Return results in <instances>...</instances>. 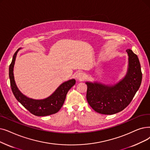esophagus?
<instances>
[{"label": "esophagus", "instance_id": "esophagus-1", "mask_svg": "<svg viewBox=\"0 0 150 150\" xmlns=\"http://www.w3.org/2000/svg\"><path fill=\"white\" fill-rule=\"evenodd\" d=\"M76 78L77 80H83L84 79V78H85V75H84L82 72H79L76 75Z\"/></svg>", "mask_w": 150, "mask_h": 150}]
</instances>
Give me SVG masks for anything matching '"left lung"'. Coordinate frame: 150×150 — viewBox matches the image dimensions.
<instances>
[{
	"instance_id": "1",
	"label": "left lung",
	"mask_w": 150,
	"mask_h": 150,
	"mask_svg": "<svg viewBox=\"0 0 150 150\" xmlns=\"http://www.w3.org/2000/svg\"><path fill=\"white\" fill-rule=\"evenodd\" d=\"M126 51L129 56L127 71L119 83L108 86L86 82L87 101L97 113L113 115L122 111L131 103L140 86L142 73L139 58L131 50Z\"/></svg>"
}]
</instances>
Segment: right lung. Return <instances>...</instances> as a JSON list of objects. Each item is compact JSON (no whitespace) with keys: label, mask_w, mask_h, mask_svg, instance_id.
<instances>
[{"label":"right lung","mask_w":150,"mask_h":150,"mask_svg":"<svg viewBox=\"0 0 150 150\" xmlns=\"http://www.w3.org/2000/svg\"><path fill=\"white\" fill-rule=\"evenodd\" d=\"M15 52L9 67V77L11 91L16 100L29 112L35 116H44L57 113L61 108L69 89L75 84V80L71 79L63 83L54 92L47 98L42 100L32 99L23 94L17 88L14 79L13 68L18 51Z\"/></svg>","instance_id":"1"}]
</instances>
